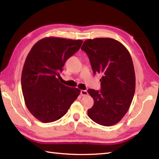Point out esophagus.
I'll use <instances>...</instances> for the list:
<instances>
[{
  "mask_svg": "<svg viewBox=\"0 0 159 159\" xmlns=\"http://www.w3.org/2000/svg\"><path fill=\"white\" fill-rule=\"evenodd\" d=\"M87 90H80V95L82 96H85L87 95Z\"/></svg>",
  "mask_w": 159,
  "mask_h": 159,
  "instance_id": "esophagus-1",
  "label": "esophagus"
}]
</instances>
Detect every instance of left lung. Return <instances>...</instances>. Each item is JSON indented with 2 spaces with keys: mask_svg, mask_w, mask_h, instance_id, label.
<instances>
[{
  "mask_svg": "<svg viewBox=\"0 0 159 159\" xmlns=\"http://www.w3.org/2000/svg\"><path fill=\"white\" fill-rule=\"evenodd\" d=\"M81 50L88 56L93 74H102L101 89L87 90L94 100L87 114L97 124L112 126L127 113L135 91L131 56L122 43L111 38L87 39Z\"/></svg>",
  "mask_w": 159,
  "mask_h": 159,
  "instance_id": "left-lung-1",
  "label": "left lung"
}]
</instances>
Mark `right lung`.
<instances>
[{
  "instance_id": "add662e5",
  "label": "right lung",
  "mask_w": 159,
  "mask_h": 159,
  "mask_svg": "<svg viewBox=\"0 0 159 159\" xmlns=\"http://www.w3.org/2000/svg\"><path fill=\"white\" fill-rule=\"evenodd\" d=\"M82 43L81 39L46 38L26 57L21 77L23 96L30 113L42 122L59 120L79 96L80 89L61 83L60 72Z\"/></svg>"
}]
</instances>
